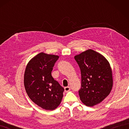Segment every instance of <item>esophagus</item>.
<instances>
[{
    "instance_id": "34e87169",
    "label": "esophagus",
    "mask_w": 129,
    "mask_h": 129,
    "mask_svg": "<svg viewBox=\"0 0 129 129\" xmlns=\"http://www.w3.org/2000/svg\"><path fill=\"white\" fill-rule=\"evenodd\" d=\"M64 89H65V92H68V91H69L70 90V87L69 86H67V87H65Z\"/></svg>"
}]
</instances>
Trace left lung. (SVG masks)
Wrapping results in <instances>:
<instances>
[{
  "mask_svg": "<svg viewBox=\"0 0 129 129\" xmlns=\"http://www.w3.org/2000/svg\"><path fill=\"white\" fill-rule=\"evenodd\" d=\"M80 68L81 89L79 95L82 103L88 106L100 103L113 87V73L109 61L102 55L88 49L74 56Z\"/></svg>",
  "mask_w": 129,
  "mask_h": 129,
  "instance_id": "left-lung-1",
  "label": "left lung"
}]
</instances>
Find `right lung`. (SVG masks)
I'll use <instances>...</instances> for the list:
<instances>
[{
	"label": "right lung",
	"instance_id": "add662e5",
	"mask_svg": "<svg viewBox=\"0 0 129 129\" xmlns=\"http://www.w3.org/2000/svg\"><path fill=\"white\" fill-rule=\"evenodd\" d=\"M59 56L40 53L30 60L24 73V84L29 98L43 109L53 110L61 103L64 89L51 76Z\"/></svg>",
	"mask_w": 129,
	"mask_h": 129
}]
</instances>
